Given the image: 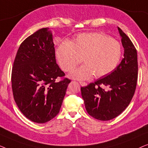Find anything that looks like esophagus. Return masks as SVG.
Returning <instances> with one entry per match:
<instances>
[{"label": "esophagus", "instance_id": "obj_1", "mask_svg": "<svg viewBox=\"0 0 148 148\" xmlns=\"http://www.w3.org/2000/svg\"><path fill=\"white\" fill-rule=\"evenodd\" d=\"M80 84L82 86H87V84L85 82H80Z\"/></svg>", "mask_w": 148, "mask_h": 148}]
</instances>
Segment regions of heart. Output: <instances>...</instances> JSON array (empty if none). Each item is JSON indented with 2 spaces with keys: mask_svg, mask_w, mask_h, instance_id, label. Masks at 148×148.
Returning <instances> with one entry per match:
<instances>
[{
  "mask_svg": "<svg viewBox=\"0 0 148 148\" xmlns=\"http://www.w3.org/2000/svg\"><path fill=\"white\" fill-rule=\"evenodd\" d=\"M122 47L110 36L100 32L80 34L72 42L66 40L56 49V56L61 68L70 71L81 62L84 65L74 69L69 76L78 80L104 77L114 71L120 62Z\"/></svg>",
  "mask_w": 148,
  "mask_h": 148,
  "instance_id": "heart-1",
  "label": "heart"
}]
</instances>
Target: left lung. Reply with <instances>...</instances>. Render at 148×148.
Listing matches in <instances>:
<instances>
[{"label": "left lung", "mask_w": 148, "mask_h": 148, "mask_svg": "<svg viewBox=\"0 0 148 148\" xmlns=\"http://www.w3.org/2000/svg\"><path fill=\"white\" fill-rule=\"evenodd\" d=\"M124 48V58L110 73L82 87V96L87 112L100 121L118 116L132 100L137 86V54L129 38L118 27Z\"/></svg>", "instance_id": "8db88e82"}]
</instances>
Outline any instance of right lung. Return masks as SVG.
<instances>
[{
  "label": "right lung",
  "mask_w": 148,
  "mask_h": 148,
  "mask_svg": "<svg viewBox=\"0 0 148 148\" xmlns=\"http://www.w3.org/2000/svg\"><path fill=\"white\" fill-rule=\"evenodd\" d=\"M64 75L56 64L49 28L38 30L22 42L14 60L11 82L16 104L26 118L45 123L58 114L71 80L55 81Z\"/></svg>",
  "instance_id": "1"
}]
</instances>
